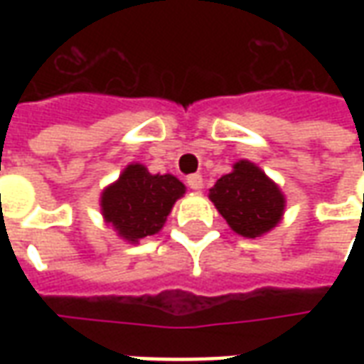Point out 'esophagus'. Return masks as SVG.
Here are the masks:
<instances>
[{
    "instance_id": "obj_1",
    "label": "esophagus",
    "mask_w": 364,
    "mask_h": 364,
    "mask_svg": "<svg viewBox=\"0 0 364 364\" xmlns=\"http://www.w3.org/2000/svg\"><path fill=\"white\" fill-rule=\"evenodd\" d=\"M187 185H189L193 191H197V193L198 191H203V175H189V177H187Z\"/></svg>"
}]
</instances>
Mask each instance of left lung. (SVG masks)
<instances>
[{
    "label": "left lung",
    "instance_id": "left-lung-1",
    "mask_svg": "<svg viewBox=\"0 0 364 364\" xmlns=\"http://www.w3.org/2000/svg\"><path fill=\"white\" fill-rule=\"evenodd\" d=\"M208 198L230 228L250 240L265 236L279 226L287 206L281 187L250 159L236 161L230 173L214 183Z\"/></svg>",
    "mask_w": 364,
    "mask_h": 364
}]
</instances>
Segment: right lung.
Returning <instances> with one entry per match:
<instances>
[{
    "mask_svg": "<svg viewBox=\"0 0 364 364\" xmlns=\"http://www.w3.org/2000/svg\"><path fill=\"white\" fill-rule=\"evenodd\" d=\"M187 187L171 173H150L142 164H128L117 181L101 191L99 206L107 226L120 240L138 244L158 234Z\"/></svg>",
    "mask_w": 364,
    "mask_h": 364,
    "instance_id": "right-lung-1",
    "label": "right lung"
}]
</instances>
